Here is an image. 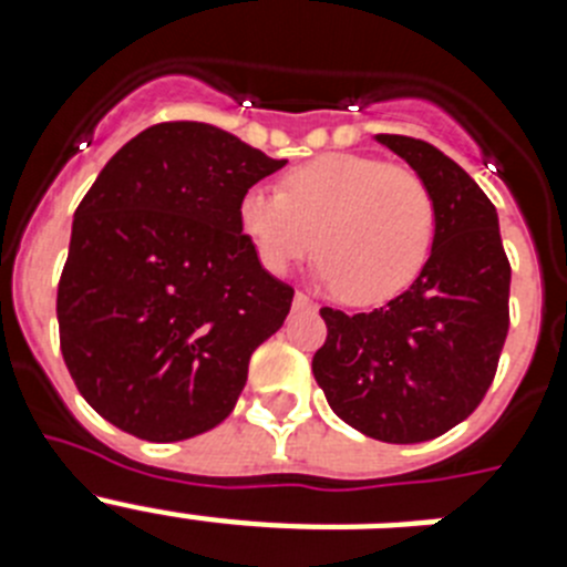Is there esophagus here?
<instances>
[{"label":"esophagus","mask_w":567,"mask_h":567,"mask_svg":"<svg viewBox=\"0 0 567 567\" xmlns=\"http://www.w3.org/2000/svg\"><path fill=\"white\" fill-rule=\"evenodd\" d=\"M295 309H315V300L307 292H295Z\"/></svg>","instance_id":"esophagus-1"}]
</instances>
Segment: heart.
Here are the masks:
<instances>
[{"label": "heart", "instance_id": "b5f03b06", "mask_svg": "<svg viewBox=\"0 0 567 567\" xmlns=\"http://www.w3.org/2000/svg\"><path fill=\"white\" fill-rule=\"evenodd\" d=\"M238 227L267 272H289L318 247L338 298L372 307L420 278L437 213L420 175L369 155L329 153L289 169L280 189L249 187Z\"/></svg>", "mask_w": 567, "mask_h": 567}]
</instances>
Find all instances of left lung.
<instances>
[{"mask_svg": "<svg viewBox=\"0 0 567 567\" xmlns=\"http://www.w3.org/2000/svg\"><path fill=\"white\" fill-rule=\"evenodd\" d=\"M423 178L437 233L412 287L372 312L320 309L327 343L312 372L343 423L383 443H425L463 423L488 392L508 334L511 264L497 209L432 144L380 133Z\"/></svg>", "mask_w": 567, "mask_h": 567, "instance_id": "left-lung-1", "label": "left lung"}]
</instances>
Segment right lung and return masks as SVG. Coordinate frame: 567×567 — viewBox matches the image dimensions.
<instances>
[{
	"label": "right lung",
	"mask_w": 567,
	"mask_h": 567,
	"mask_svg": "<svg viewBox=\"0 0 567 567\" xmlns=\"http://www.w3.org/2000/svg\"><path fill=\"white\" fill-rule=\"evenodd\" d=\"M284 164L213 124L164 122L87 189L59 280V343L115 429L175 443L229 417L295 298L238 227L240 195Z\"/></svg>",
	"instance_id": "add662e5"
}]
</instances>
